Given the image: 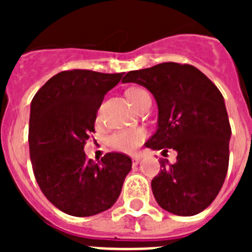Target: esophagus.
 <instances>
[{"instance_id": "obj_1", "label": "esophagus", "mask_w": 252, "mask_h": 252, "mask_svg": "<svg viewBox=\"0 0 252 252\" xmlns=\"http://www.w3.org/2000/svg\"><path fill=\"white\" fill-rule=\"evenodd\" d=\"M140 159H141V157H140V155H133V157H132V164H133V165H137V164H139V161H140Z\"/></svg>"}]
</instances>
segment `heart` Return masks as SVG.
Returning a JSON list of instances; mask_svg holds the SVG:
<instances>
[{
    "instance_id": "obj_1",
    "label": "heart",
    "mask_w": 252,
    "mask_h": 252,
    "mask_svg": "<svg viewBox=\"0 0 252 252\" xmlns=\"http://www.w3.org/2000/svg\"><path fill=\"white\" fill-rule=\"evenodd\" d=\"M128 101L131 102L135 108H139L141 102L144 101L145 97H148L149 93L142 88L139 87H132L126 92ZM101 119V113H97V121ZM146 139V131L141 127L135 128H124V130L116 131L112 136L110 137V145L111 148L117 151L126 154H132L137 150L141 145L144 140Z\"/></svg>"
}]
</instances>
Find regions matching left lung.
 Returning <instances> with one entry per match:
<instances>
[{"mask_svg": "<svg viewBox=\"0 0 252 252\" xmlns=\"http://www.w3.org/2000/svg\"><path fill=\"white\" fill-rule=\"evenodd\" d=\"M122 82L144 86L158 103V130L146 148L178 153L174 164L160 160L151 180L158 204L177 216L202 212L228 169L231 126L222 93L195 66L173 62L131 70Z\"/></svg>", "mask_w": 252, "mask_h": 252, "instance_id": "8db88e82", "label": "left lung"}]
</instances>
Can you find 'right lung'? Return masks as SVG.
<instances>
[{"instance_id": "1", "label": "right lung", "mask_w": 252, "mask_h": 252, "mask_svg": "<svg viewBox=\"0 0 252 252\" xmlns=\"http://www.w3.org/2000/svg\"><path fill=\"white\" fill-rule=\"evenodd\" d=\"M122 75L64 70L31 101L29 146L35 179L48 201L66 215L88 217L111 208L131 170L125 154L107 153L94 162L83 150L104 95Z\"/></svg>"}]
</instances>
